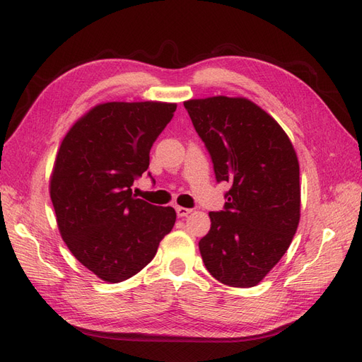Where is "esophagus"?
Instances as JSON below:
<instances>
[{"label": "esophagus", "instance_id": "obj_1", "mask_svg": "<svg viewBox=\"0 0 362 362\" xmlns=\"http://www.w3.org/2000/svg\"><path fill=\"white\" fill-rule=\"evenodd\" d=\"M175 210H177L178 217H185V216H189L193 211L192 208H185V206H177V208H175Z\"/></svg>", "mask_w": 362, "mask_h": 362}]
</instances>
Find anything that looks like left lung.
<instances>
[{
  "label": "left lung",
  "mask_w": 362,
  "mask_h": 362,
  "mask_svg": "<svg viewBox=\"0 0 362 362\" xmlns=\"http://www.w3.org/2000/svg\"><path fill=\"white\" fill-rule=\"evenodd\" d=\"M210 152L216 180L231 184L225 210L211 211L199 250L206 270L229 287L264 279L300 221L299 161L286 131L243 96L184 101Z\"/></svg>",
  "instance_id": "obj_1"
}]
</instances>
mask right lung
I'll return each mask as SVG.
<instances>
[{
	"mask_svg": "<svg viewBox=\"0 0 362 362\" xmlns=\"http://www.w3.org/2000/svg\"><path fill=\"white\" fill-rule=\"evenodd\" d=\"M175 103H103L69 128L57 151L49 194L64 243L105 282L139 273L156 257L177 213L133 196L149 151Z\"/></svg>",
	"mask_w": 362,
	"mask_h": 362,
	"instance_id": "right-lung-1",
	"label": "right lung"
}]
</instances>
